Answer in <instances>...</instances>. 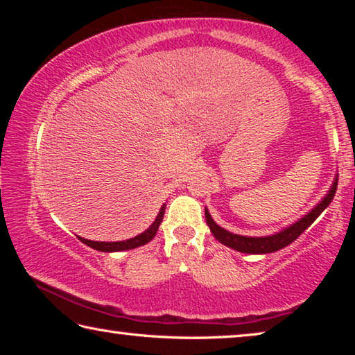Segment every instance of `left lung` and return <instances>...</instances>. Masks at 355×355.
<instances>
[{
	"instance_id": "1",
	"label": "left lung",
	"mask_w": 355,
	"mask_h": 355,
	"mask_svg": "<svg viewBox=\"0 0 355 355\" xmlns=\"http://www.w3.org/2000/svg\"><path fill=\"white\" fill-rule=\"evenodd\" d=\"M336 184H338V175L335 177L332 186H330L329 192L326 197L318 203V205L309 211L304 218H300L299 220L294 222L290 227L284 228L279 233H274V235L269 236H243V235H235V233H230L225 228L219 227L216 222L213 220L211 214H209L208 209L205 208V218H207V224L211 230L213 236L218 239L219 243H222L227 248H232L238 252H243V254H271V252L280 250L286 248L288 244H291L293 241L302 235V232L307 230V228L313 224L316 220L318 216H320L324 209H326L330 202H332L335 192H336Z\"/></svg>"
}]
</instances>
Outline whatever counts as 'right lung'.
I'll return each instance as SVG.
<instances>
[{
  "mask_svg": "<svg viewBox=\"0 0 355 355\" xmlns=\"http://www.w3.org/2000/svg\"><path fill=\"white\" fill-rule=\"evenodd\" d=\"M164 209L166 205L161 207L158 216H156V219L153 220V224L150 225L146 232H142L141 235H137L135 238H130L127 241H116V243H103V241H91V239H84L81 236H78L81 239V243H84L89 248H92L95 250H100V252H120V250H130V249H136L139 248V245L147 244L148 241H152L155 238L156 232H158V227L161 224V220L164 218Z\"/></svg>",
  "mask_w": 355,
  "mask_h": 355,
  "instance_id": "1",
  "label": "right lung"
}]
</instances>
